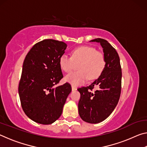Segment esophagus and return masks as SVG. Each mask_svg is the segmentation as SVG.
<instances>
[{
	"label": "esophagus",
	"instance_id": "34e87169",
	"mask_svg": "<svg viewBox=\"0 0 147 147\" xmlns=\"http://www.w3.org/2000/svg\"><path fill=\"white\" fill-rule=\"evenodd\" d=\"M72 91H75V90H76L77 89V88H76V87H74V86H72Z\"/></svg>",
	"mask_w": 147,
	"mask_h": 147
}]
</instances>
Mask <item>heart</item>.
Returning <instances> with one entry per match:
<instances>
[{
    "instance_id": "obj_1",
    "label": "heart",
    "mask_w": 147,
    "mask_h": 147,
    "mask_svg": "<svg viewBox=\"0 0 147 147\" xmlns=\"http://www.w3.org/2000/svg\"><path fill=\"white\" fill-rule=\"evenodd\" d=\"M79 71L67 74L65 80L73 86H78L88 79L93 80L100 75L106 65L104 54L96 51L94 47L84 46L76 48L73 51L72 57L66 54L59 58L61 69L66 73L71 72L75 63H78Z\"/></svg>"
}]
</instances>
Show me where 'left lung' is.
I'll list each match as a JSON object with an SVG mask.
<instances>
[{"label":"left lung","mask_w":147,"mask_h":147,"mask_svg":"<svg viewBox=\"0 0 147 147\" xmlns=\"http://www.w3.org/2000/svg\"><path fill=\"white\" fill-rule=\"evenodd\" d=\"M90 41L100 43L105 56L106 65L100 76L91 85L78 89L80 93L78 113L83 121L96 124L108 118L118 104L122 71L118 53L108 41L100 38ZM94 86H98V89L93 92Z\"/></svg>","instance_id":"1"}]
</instances>
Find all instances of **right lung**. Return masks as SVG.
<instances>
[{"mask_svg": "<svg viewBox=\"0 0 147 147\" xmlns=\"http://www.w3.org/2000/svg\"><path fill=\"white\" fill-rule=\"evenodd\" d=\"M67 46L63 41L44 39L35 44L24 59L19 94L24 112L36 123L55 122L71 92L69 83L54 87L63 77L59 60Z\"/></svg>", "mask_w": 147, "mask_h": 147, "instance_id": "right-lung-1", "label": "right lung"}]
</instances>
